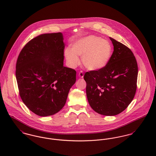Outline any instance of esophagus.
<instances>
[{"label": "esophagus", "mask_w": 156, "mask_h": 156, "mask_svg": "<svg viewBox=\"0 0 156 156\" xmlns=\"http://www.w3.org/2000/svg\"><path fill=\"white\" fill-rule=\"evenodd\" d=\"M78 76L80 77V78H83V71H81L79 74H78Z\"/></svg>", "instance_id": "1"}]
</instances>
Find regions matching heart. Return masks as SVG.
<instances>
[{
  "instance_id": "1",
  "label": "heart",
  "mask_w": 156,
  "mask_h": 156,
  "mask_svg": "<svg viewBox=\"0 0 156 156\" xmlns=\"http://www.w3.org/2000/svg\"><path fill=\"white\" fill-rule=\"evenodd\" d=\"M112 46L110 42L100 37L90 35L75 41L72 49H65L64 55L68 65L75 68L80 63L78 56H82L83 64L90 71H98L110 61Z\"/></svg>"
}]
</instances>
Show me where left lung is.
Here are the masks:
<instances>
[{
  "mask_svg": "<svg viewBox=\"0 0 156 156\" xmlns=\"http://www.w3.org/2000/svg\"><path fill=\"white\" fill-rule=\"evenodd\" d=\"M110 39L114 51L108 64L100 70L86 73L83 79L92 108L101 115L113 116L126 110L134 97L138 66L128 47Z\"/></svg>",
  "mask_w": 156,
  "mask_h": 156,
  "instance_id": "8db88e82",
  "label": "left lung"
}]
</instances>
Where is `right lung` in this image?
<instances>
[{"label":"right lung","instance_id":"1","mask_svg":"<svg viewBox=\"0 0 156 156\" xmlns=\"http://www.w3.org/2000/svg\"><path fill=\"white\" fill-rule=\"evenodd\" d=\"M64 47L62 33L42 34L30 41L19 55L16 78L19 94L39 116L61 110L76 82V71L64 66Z\"/></svg>","mask_w":156,"mask_h":156}]
</instances>
